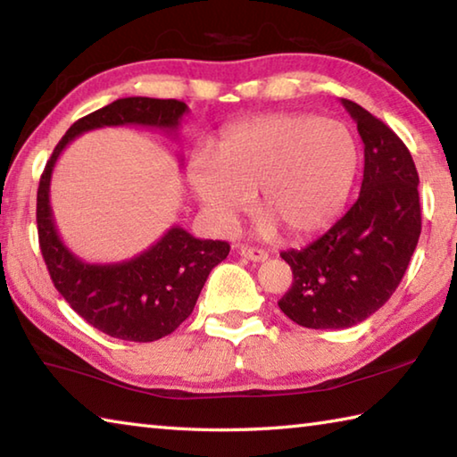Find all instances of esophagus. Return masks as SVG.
I'll list each match as a JSON object with an SVG mask.
<instances>
[{
  "mask_svg": "<svg viewBox=\"0 0 457 457\" xmlns=\"http://www.w3.org/2000/svg\"><path fill=\"white\" fill-rule=\"evenodd\" d=\"M239 253H242L245 260H252V262L268 260V252L260 250V247H252V245H242V247H239Z\"/></svg>",
  "mask_w": 457,
  "mask_h": 457,
  "instance_id": "obj_1",
  "label": "esophagus"
}]
</instances>
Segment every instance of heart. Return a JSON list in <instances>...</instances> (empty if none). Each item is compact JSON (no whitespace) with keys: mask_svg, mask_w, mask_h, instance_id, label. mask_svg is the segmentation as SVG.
<instances>
[{"mask_svg":"<svg viewBox=\"0 0 457 457\" xmlns=\"http://www.w3.org/2000/svg\"><path fill=\"white\" fill-rule=\"evenodd\" d=\"M357 167V141L345 125L278 112L231 127L215 153H193L187 177L215 228H234L258 191L262 229L280 226L304 237L327 229L345 210Z\"/></svg>","mask_w":457,"mask_h":457,"instance_id":"heart-1","label":"heart"}]
</instances>
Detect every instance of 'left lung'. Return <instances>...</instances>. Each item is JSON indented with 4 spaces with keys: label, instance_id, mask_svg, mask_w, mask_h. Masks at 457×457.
I'll return each instance as SVG.
<instances>
[{
    "label": "left lung",
    "instance_id": "1",
    "mask_svg": "<svg viewBox=\"0 0 457 457\" xmlns=\"http://www.w3.org/2000/svg\"><path fill=\"white\" fill-rule=\"evenodd\" d=\"M365 145L359 199L327 234L282 252L292 268L280 311L306 328H349L377 312L403 278L421 234L420 175L403 141L353 100H340Z\"/></svg>",
    "mask_w": 457,
    "mask_h": 457
}]
</instances>
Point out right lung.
I'll return each mask as SVG.
<instances>
[{
  "label": "right lung",
  "mask_w": 457,
  "mask_h": 457,
  "mask_svg": "<svg viewBox=\"0 0 457 457\" xmlns=\"http://www.w3.org/2000/svg\"><path fill=\"white\" fill-rule=\"evenodd\" d=\"M189 108L181 100L129 96L87 114L66 130L37 187V239L56 290L92 327L104 335L153 343L193 312L212 270L228 258L229 244L197 239L173 226L149 250L117 264H88L62 242L50 207V179L60 153L76 137L103 127H149L177 133Z\"/></svg>",
  "instance_id": "right-lung-1"
}]
</instances>
